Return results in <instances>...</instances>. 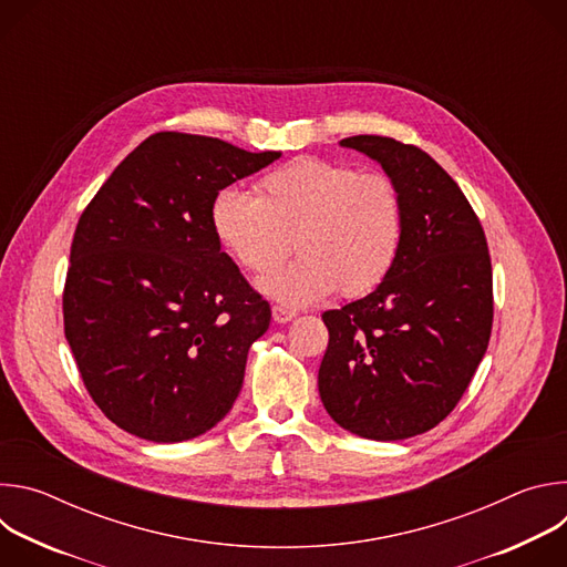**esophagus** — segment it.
<instances>
[{
	"instance_id": "1",
	"label": "esophagus",
	"mask_w": 567,
	"mask_h": 567,
	"mask_svg": "<svg viewBox=\"0 0 567 567\" xmlns=\"http://www.w3.org/2000/svg\"><path fill=\"white\" fill-rule=\"evenodd\" d=\"M271 316H274V320H276V322H289L291 318H296V311H293V309H289V307L276 305V307L271 309Z\"/></svg>"
}]
</instances>
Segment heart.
Masks as SVG:
<instances>
[{
  "label": "heart",
  "mask_w": 567,
  "mask_h": 567,
  "mask_svg": "<svg viewBox=\"0 0 567 567\" xmlns=\"http://www.w3.org/2000/svg\"><path fill=\"white\" fill-rule=\"evenodd\" d=\"M210 228L233 260L251 274L278 267L260 291L287 307H305L341 287L363 296L396 262L403 204L394 182L326 158H296L258 182V197L221 188L210 202Z\"/></svg>",
  "instance_id": "1"
}]
</instances>
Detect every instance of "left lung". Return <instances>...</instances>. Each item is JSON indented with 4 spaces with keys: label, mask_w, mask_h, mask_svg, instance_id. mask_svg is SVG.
<instances>
[{
    "label": "left lung",
    "mask_w": 567,
    "mask_h": 567,
    "mask_svg": "<svg viewBox=\"0 0 567 567\" xmlns=\"http://www.w3.org/2000/svg\"><path fill=\"white\" fill-rule=\"evenodd\" d=\"M383 168L403 204L394 267L365 298L322 313L330 330L320 401L346 431L377 442L435 429L487 352L494 285L487 237L433 156L388 136L339 143Z\"/></svg>",
    "instance_id": "obj_1"
}]
</instances>
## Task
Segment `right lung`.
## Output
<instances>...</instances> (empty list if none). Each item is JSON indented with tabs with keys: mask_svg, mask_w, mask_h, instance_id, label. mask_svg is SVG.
<instances>
[{
	"mask_svg": "<svg viewBox=\"0 0 567 567\" xmlns=\"http://www.w3.org/2000/svg\"><path fill=\"white\" fill-rule=\"evenodd\" d=\"M280 154L158 132L80 215L64 337L96 406L118 429L175 444L233 409L271 309L221 251L208 213L221 188Z\"/></svg>",
	"mask_w": 567,
	"mask_h": 567,
	"instance_id": "right-lung-1",
	"label": "right lung"
}]
</instances>
